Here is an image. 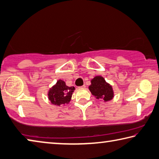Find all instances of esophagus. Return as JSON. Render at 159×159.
I'll return each mask as SVG.
<instances>
[{
  "mask_svg": "<svg viewBox=\"0 0 159 159\" xmlns=\"http://www.w3.org/2000/svg\"><path fill=\"white\" fill-rule=\"evenodd\" d=\"M85 87H86V86H85V84H84V85L79 87V89H84V88H85Z\"/></svg>",
  "mask_w": 159,
  "mask_h": 159,
  "instance_id": "obj_1",
  "label": "esophagus"
}]
</instances>
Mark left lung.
Wrapping results in <instances>:
<instances>
[{
  "mask_svg": "<svg viewBox=\"0 0 159 159\" xmlns=\"http://www.w3.org/2000/svg\"><path fill=\"white\" fill-rule=\"evenodd\" d=\"M89 87L90 92L97 98L104 101L111 100L113 97V91L111 86L105 81L103 77L97 76L91 81Z\"/></svg>",
  "mask_w": 159,
  "mask_h": 159,
  "instance_id": "obj_1",
  "label": "left lung"
}]
</instances>
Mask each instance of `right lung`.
I'll return each instance as SVG.
<instances>
[{
  "instance_id": "add662e5",
  "label": "right lung",
  "mask_w": 159,
  "mask_h": 159,
  "mask_svg": "<svg viewBox=\"0 0 159 159\" xmlns=\"http://www.w3.org/2000/svg\"><path fill=\"white\" fill-rule=\"evenodd\" d=\"M75 89L74 87H67L66 82L60 80L57 82L56 84L49 90L48 99L56 106L67 103L71 99L72 92Z\"/></svg>"
}]
</instances>
